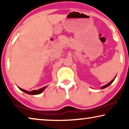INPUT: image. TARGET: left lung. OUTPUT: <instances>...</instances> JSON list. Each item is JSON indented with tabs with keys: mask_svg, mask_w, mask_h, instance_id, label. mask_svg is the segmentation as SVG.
Masks as SVG:
<instances>
[{
	"mask_svg": "<svg viewBox=\"0 0 129 129\" xmlns=\"http://www.w3.org/2000/svg\"><path fill=\"white\" fill-rule=\"evenodd\" d=\"M115 78H116V77H114V78L113 79V80H112V81H111V82H109L108 84H106V85H105V86H103V87H102V89H105V88H106V87H108V86H110V84H112L113 82V81L114 80V79H115Z\"/></svg>",
	"mask_w": 129,
	"mask_h": 129,
	"instance_id": "obj_1",
	"label": "left lung"
}]
</instances>
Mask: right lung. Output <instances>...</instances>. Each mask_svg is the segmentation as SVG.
I'll return each mask as SVG.
<instances>
[{
	"mask_svg": "<svg viewBox=\"0 0 129 129\" xmlns=\"http://www.w3.org/2000/svg\"><path fill=\"white\" fill-rule=\"evenodd\" d=\"M47 86H45V87H43L41 88L40 89H39V90H32L31 91H28L27 90H25L23 89H21V88H20L19 87V89L23 91V92L27 93V94H31V95H35V94H40L42 91H43L44 90H45V89L46 87Z\"/></svg>",
	"mask_w": 129,
	"mask_h": 129,
	"instance_id": "add662e5",
	"label": "right lung"
}]
</instances>
